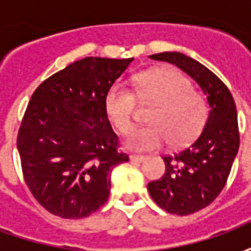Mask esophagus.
I'll return each mask as SVG.
<instances>
[{
    "instance_id": "34e87169",
    "label": "esophagus",
    "mask_w": 251,
    "mask_h": 251,
    "mask_svg": "<svg viewBox=\"0 0 251 251\" xmlns=\"http://www.w3.org/2000/svg\"><path fill=\"white\" fill-rule=\"evenodd\" d=\"M145 158H147V156H142V154H131L130 156V160L134 163H142Z\"/></svg>"
}]
</instances>
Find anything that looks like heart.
<instances>
[{
	"instance_id": "b5f03b06",
	"label": "heart",
	"mask_w": 251,
	"mask_h": 251,
	"mask_svg": "<svg viewBox=\"0 0 251 251\" xmlns=\"http://www.w3.org/2000/svg\"><path fill=\"white\" fill-rule=\"evenodd\" d=\"M137 98L142 103L156 104L149 114V126L131 133L126 145L147 152L167 142L184 145L199 134L207 118L204 98L194 91L188 77L176 70H154L136 77V93L122 84L110 88L106 110L120 133L126 134L134 126Z\"/></svg>"
}]
</instances>
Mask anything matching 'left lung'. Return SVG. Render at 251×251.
<instances>
[{"label":"left lung","instance_id":"8db88e82","mask_svg":"<svg viewBox=\"0 0 251 251\" xmlns=\"http://www.w3.org/2000/svg\"><path fill=\"white\" fill-rule=\"evenodd\" d=\"M172 63L188 74L207 95L210 114L205 126L189 147L164 156L165 174L148 184V191L169 214L189 215L205 208L221 194L239 149L235 102L230 90L207 67L180 52L151 55Z\"/></svg>","mask_w":251,"mask_h":251}]
</instances>
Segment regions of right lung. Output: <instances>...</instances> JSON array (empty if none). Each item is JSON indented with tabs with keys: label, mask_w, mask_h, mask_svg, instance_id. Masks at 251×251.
<instances>
[{
	"label": "right lung",
	"mask_w": 251,
	"mask_h": 251,
	"mask_svg": "<svg viewBox=\"0 0 251 251\" xmlns=\"http://www.w3.org/2000/svg\"><path fill=\"white\" fill-rule=\"evenodd\" d=\"M133 57H84L46 79L17 134L25 184L48 212L91 215L106 203L111 169L129 161L110 125L106 97Z\"/></svg>",
	"instance_id": "1"
}]
</instances>
